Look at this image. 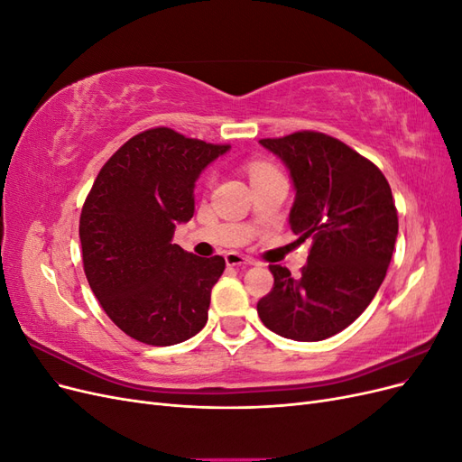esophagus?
I'll use <instances>...</instances> for the list:
<instances>
[{"label":"esophagus","instance_id":"1","mask_svg":"<svg viewBox=\"0 0 462 462\" xmlns=\"http://www.w3.org/2000/svg\"><path fill=\"white\" fill-rule=\"evenodd\" d=\"M226 262H227V265H254L256 263L253 258L243 256L239 253H227Z\"/></svg>","mask_w":462,"mask_h":462}]
</instances>
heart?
I'll return each instance as SVG.
<instances>
[{"instance_id":"heart-1","label":"heart","mask_w":462,"mask_h":462,"mask_svg":"<svg viewBox=\"0 0 462 462\" xmlns=\"http://www.w3.org/2000/svg\"><path fill=\"white\" fill-rule=\"evenodd\" d=\"M265 170H272V167L265 165V163H253V165H250V175H258Z\"/></svg>"}]
</instances>
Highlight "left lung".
<instances>
[{
    "label": "left lung",
    "instance_id": "1",
    "mask_svg": "<svg viewBox=\"0 0 462 462\" xmlns=\"http://www.w3.org/2000/svg\"><path fill=\"white\" fill-rule=\"evenodd\" d=\"M260 144L287 165L295 202L289 226L310 241L300 277L270 265L273 287L258 300L263 326L292 341H321L368 309L387 273L399 231L383 173L329 134L299 131Z\"/></svg>",
    "mask_w": 462,
    "mask_h": 462
}]
</instances>
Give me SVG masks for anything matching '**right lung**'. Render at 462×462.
<instances>
[{
	"label": "right lung",
	"instance_id": "add662e5",
	"mask_svg": "<svg viewBox=\"0 0 462 462\" xmlns=\"http://www.w3.org/2000/svg\"><path fill=\"white\" fill-rule=\"evenodd\" d=\"M229 144L167 127L134 134L97 173L80 214L82 263L104 312L129 337L170 346L208 321L226 260L173 245L194 214V183Z\"/></svg>",
	"mask_w": 462,
	"mask_h": 462
}]
</instances>
